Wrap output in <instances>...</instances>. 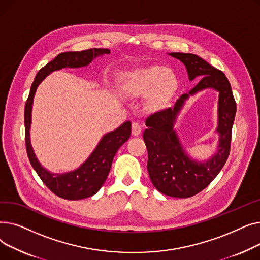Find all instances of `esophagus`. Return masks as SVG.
<instances>
[{
	"mask_svg": "<svg viewBox=\"0 0 260 260\" xmlns=\"http://www.w3.org/2000/svg\"><path fill=\"white\" fill-rule=\"evenodd\" d=\"M140 133H141V126L139 125V123L134 122L132 124V134H133V136L137 137V136L140 135Z\"/></svg>",
	"mask_w": 260,
	"mask_h": 260,
	"instance_id": "obj_1",
	"label": "esophagus"
}]
</instances>
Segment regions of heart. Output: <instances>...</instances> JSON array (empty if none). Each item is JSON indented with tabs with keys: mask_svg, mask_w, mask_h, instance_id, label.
<instances>
[{
	"mask_svg": "<svg viewBox=\"0 0 260 260\" xmlns=\"http://www.w3.org/2000/svg\"><path fill=\"white\" fill-rule=\"evenodd\" d=\"M176 74L159 65H145L126 72L121 78L120 89L129 98L145 95V106L151 112L166 108L179 89Z\"/></svg>",
	"mask_w": 260,
	"mask_h": 260,
	"instance_id": "b5f03b06",
	"label": "heart"
}]
</instances>
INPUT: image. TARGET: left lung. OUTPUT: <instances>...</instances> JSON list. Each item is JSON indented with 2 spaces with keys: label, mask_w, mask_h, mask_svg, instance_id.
<instances>
[{
  "label": "left lung",
  "mask_w": 260,
  "mask_h": 260,
  "mask_svg": "<svg viewBox=\"0 0 260 260\" xmlns=\"http://www.w3.org/2000/svg\"><path fill=\"white\" fill-rule=\"evenodd\" d=\"M169 54L184 64L189 81L202 79L188 93L182 94L174 107L146 119L147 128L143 133V140L148 155L147 171L152 183L160 193L175 198H188L206 188L225 165L230 154L236 103L230 82L222 72L193 53ZM210 88L220 93L216 131L220 138L216 152L208 160H197L189 157L173 125L186 100Z\"/></svg>",
  "instance_id": "1"
}]
</instances>
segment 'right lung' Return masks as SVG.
<instances>
[{"mask_svg": "<svg viewBox=\"0 0 260 260\" xmlns=\"http://www.w3.org/2000/svg\"><path fill=\"white\" fill-rule=\"evenodd\" d=\"M107 48H91L83 51L62 52L41 68L37 74L30 88L28 99L25 104V141L26 151L34 170L44 184L57 196L67 200H80L94 195L102 187L111 171L114 157L120 146L131 137L132 124L126 121L115 131L106 133L89 157L82 165L71 172L54 174L41 165L36 157L30 141L31 112L35 93L38 86L48 75L62 68L85 67L95 58L108 54Z\"/></svg>", "mask_w": 260, "mask_h": 260, "instance_id": "add662e5", "label": "right lung"}]
</instances>
